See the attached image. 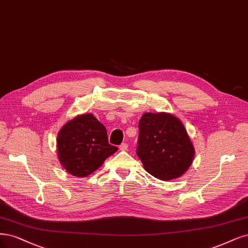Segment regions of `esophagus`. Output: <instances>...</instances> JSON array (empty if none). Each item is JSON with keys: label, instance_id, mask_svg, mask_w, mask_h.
I'll use <instances>...</instances> for the list:
<instances>
[{"label": "esophagus", "instance_id": "34e87169", "mask_svg": "<svg viewBox=\"0 0 248 248\" xmlns=\"http://www.w3.org/2000/svg\"><path fill=\"white\" fill-rule=\"evenodd\" d=\"M127 149H128V144L127 143H122L121 146H120V150L121 151H127Z\"/></svg>", "mask_w": 248, "mask_h": 248}]
</instances>
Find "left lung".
Returning <instances> with one entry per match:
<instances>
[{"label": "left lung", "instance_id": "8db88e82", "mask_svg": "<svg viewBox=\"0 0 248 248\" xmlns=\"http://www.w3.org/2000/svg\"><path fill=\"white\" fill-rule=\"evenodd\" d=\"M136 150L143 168L161 181L182 176L193 163L195 149L183 122L169 113H144Z\"/></svg>", "mask_w": 248, "mask_h": 248}]
</instances>
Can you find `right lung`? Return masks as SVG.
Returning <instances> with one entry per match:
<instances>
[{"label":"right lung","mask_w":248,"mask_h":248,"mask_svg":"<svg viewBox=\"0 0 248 248\" xmlns=\"http://www.w3.org/2000/svg\"><path fill=\"white\" fill-rule=\"evenodd\" d=\"M56 144L62 166L77 177L93 173L118 151L108 143L106 127L90 113L67 121L57 134Z\"/></svg>","instance_id":"obj_1"}]
</instances>
